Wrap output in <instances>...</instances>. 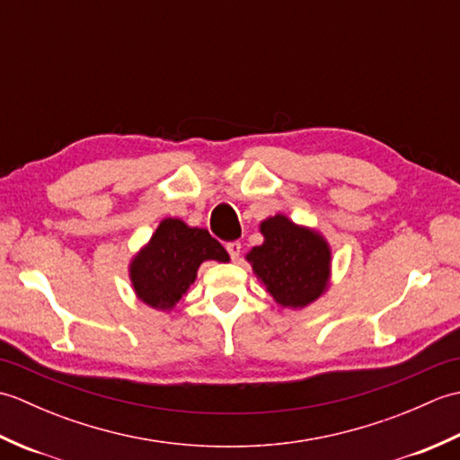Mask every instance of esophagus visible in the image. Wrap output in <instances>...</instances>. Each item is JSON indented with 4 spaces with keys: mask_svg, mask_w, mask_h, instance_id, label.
I'll return each instance as SVG.
<instances>
[{
    "mask_svg": "<svg viewBox=\"0 0 460 460\" xmlns=\"http://www.w3.org/2000/svg\"><path fill=\"white\" fill-rule=\"evenodd\" d=\"M227 252H229L231 261H237L239 255H241V243L239 241H229L227 243Z\"/></svg>",
    "mask_w": 460,
    "mask_h": 460,
    "instance_id": "34e87169",
    "label": "esophagus"
}]
</instances>
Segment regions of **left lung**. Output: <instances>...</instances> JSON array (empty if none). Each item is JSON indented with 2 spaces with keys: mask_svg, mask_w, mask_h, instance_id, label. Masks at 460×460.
Returning <instances> with one entry per match:
<instances>
[{
  "mask_svg": "<svg viewBox=\"0 0 460 460\" xmlns=\"http://www.w3.org/2000/svg\"><path fill=\"white\" fill-rule=\"evenodd\" d=\"M265 243L247 261L279 305L305 308L328 287L330 247L318 233L275 215L261 223Z\"/></svg>",
  "mask_w": 460,
  "mask_h": 460,
  "instance_id": "obj_1",
  "label": "left lung"
}]
</instances>
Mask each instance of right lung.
Masks as SVG:
<instances>
[{
    "label": "right lung",
    "instance_id": "1",
    "mask_svg": "<svg viewBox=\"0 0 460 460\" xmlns=\"http://www.w3.org/2000/svg\"><path fill=\"white\" fill-rule=\"evenodd\" d=\"M203 261L227 262L229 255L208 229L164 219L148 245L132 261V287L148 306L170 310L188 292Z\"/></svg>",
    "mask_w": 460,
    "mask_h": 460
}]
</instances>
